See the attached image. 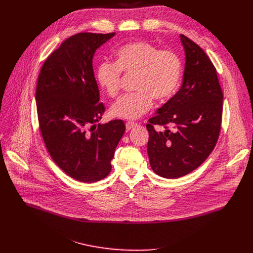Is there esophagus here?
<instances>
[{
    "label": "esophagus",
    "mask_w": 253,
    "mask_h": 253,
    "mask_svg": "<svg viewBox=\"0 0 253 253\" xmlns=\"http://www.w3.org/2000/svg\"><path fill=\"white\" fill-rule=\"evenodd\" d=\"M136 126H137V124L134 123V122H127V123H126V130L129 131V130H131L132 128H134V127H136Z\"/></svg>",
    "instance_id": "obj_1"
}]
</instances>
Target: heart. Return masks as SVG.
<instances>
[{"mask_svg": "<svg viewBox=\"0 0 253 253\" xmlns=\"http://www.w3.org/2000/svg\"><path fill=\"white\" fill-rule=\"evenodd\" d=\"M116 61L102 62L96 69V79L105 93L115 97L120 90L121 72L134 75L133 94L125 95L110 108V115L135 120L147 113L153 105L169 99L177 90L182 76V63L177 54L160 51L145 41H134L120 47Z\"/></svg>", "mask_w": 253, "mask_h": 253, "instance_id": "heart-1", "label": "heart"}]
</instances>
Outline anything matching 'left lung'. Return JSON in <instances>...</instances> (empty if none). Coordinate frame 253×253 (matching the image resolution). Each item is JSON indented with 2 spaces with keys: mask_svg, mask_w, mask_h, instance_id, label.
I'll return each instance as SVG.
<instances>
[{
  "mask_svg": "<svg viewBox=\"0 0 253 253\" xmlns=\"http://www.w3.org/2000/svg\"><path fill=\"white\" fill-rule=\"evenodd\" d=\"M180 40L185 53L182 86L146 125L151 168L168 179L182 177L206 160L217 142L222 118L223 94L215 67L197 44L184 35ZM155 125L166 130L157 131Z\"/></svg>",
  "mask_w": 253,
  "mask_h": 253,
  "instance_id": "obj_1",
  "label": "left lung"
}]
</instances>
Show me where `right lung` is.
<instances>
[{
  "label": "right lung",
  "instance_id": "obj_1",
  "mask_svg": "<svg viewBox=\"0 0 253 253\" xmlns=\"http://www.w3.org/2000/svg\"><path fill=\"white\" fill-rule=\"evenodd\" d=\"M115 33H79L44 63L36 102L46 148L70 177L85 183L105 178L125 132L122 120L97 124L105 107L94 76L93 57Z\"/></svg>",
  "mask_w": 253,
  "mask_h": 253
}]
</instances>
